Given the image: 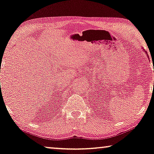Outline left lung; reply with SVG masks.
Here are the masks:
<instances>
[{
	"label": "left lung",
	"instance_id": "obj_1",
	"mask_svg": "<svg viewBox=\"0 0 154 154\" xmlns=\"http://www.w3.org/2000/svg\"><path fill=\"white\" fill-rule=\"evenodd\" d=\"M145 53H146V55H147V54H148V53H147V52H146V51H145ZM147 56H148V58H149V56H148V55H147Z\"/></svg>",
	"mask_w": 154,
	"mask_h": 154
}]
</instances>
